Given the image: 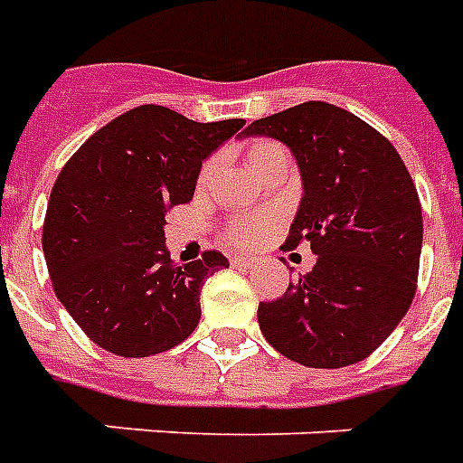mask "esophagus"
Instances as JSON below:
<instances>
[{"instance_id":"34e87169","label":"esophagus","mask_w":463,"mask_h":463,"mask_svg":"<svg viewBox=\"0 0 463 463\" xmlns=\"http://www.w3.org/2000/svg\"><path fill=\"white\" fill-rule=\"evenodd\" d=\"M229 261H232V267H237V269H249L251 264H254V259H249V257H232Z\"/></svg>"}]
</instances>
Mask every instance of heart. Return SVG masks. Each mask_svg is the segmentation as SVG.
<instances>
[{
    "instance_id": "obj_1",
    "label": "heart",
    "mask_w": 463,
    "mask_h": 463,
    "mask_svg": "<svg viewBox=\"0 0 463 463\" xmlns=\"http://www.w3.org/2000/svg\"><path fill=\"white\" fill-rule=\"evenodd\" d=\"M274 152H284V149L274 142H251L247 149V164L249 166H254L259 159H264L267 154ZM206 172H209V166H204V176ZM269 224H271V222L264 219V216H249V219H241L237 224L229 226L226 239H229L234 247H251V244H257L259 239L267 234Z\"/></svg>"
}]
</instances>
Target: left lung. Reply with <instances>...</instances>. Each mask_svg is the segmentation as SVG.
<instances>
[{
  "label": "left lung",
  "instance_id": "obj_1",
  "mask_svg": "<svg viewBox=\"0 0 463 463\" xmlns=\"http://www.w3.org/2000/svg\"><path fill=\"white\" fill-rule=\"evenodd\" d=\"M241 137L289 146L301 202L287 239L317 264L277 301L259 304L261 334L311 369L366 359L411 307L421 257V204L392 142L352 111L307 101L249 124Z\"/></svg>",
  "mask_w": 463,
  "mask_h": 463
}]
</instances>
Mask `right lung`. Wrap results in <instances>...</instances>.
Instances as JSON below:
<instances>
[{
  "label": "right lung",
  "mask_w": 463,
  "mask_h": 463,
  "mask_svg": "<svg viewBox=\"0 0 463 463\" xmlns=\"http://www.w3.org/2000/svg\"><path fill=\"white\" fill-rule=\"evenodd\" d=\"M241 127L144 104L91 134L59 172L44 259L57 299L101 349L152 356L196 329L202 287L229 261L219 251L172 261L166 212L194 196L202 162Z\"/></svg>",
  "instance_id": "obj_1"
}]
</instances>
